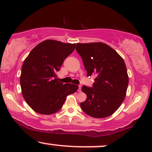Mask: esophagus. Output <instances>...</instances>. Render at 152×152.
<instances>
[{
  "label": "esophagus",
  "instance_id": "1",
  "mask_svg": "<svg viewBox=\"0 0 152 152\" xmlns=\"http://www.w3.org/2000/svg\"><path fill=\"white\" fill-rule=\"evenodd\" d=\"M78 92H81V85L78 86Z\"/></svg>",
  "mask_w": 152,
  "mask_h": 152
}]
</instances>
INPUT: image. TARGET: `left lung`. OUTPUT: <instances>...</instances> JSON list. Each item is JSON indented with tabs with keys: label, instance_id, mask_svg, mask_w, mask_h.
I'll use <instances>...</instances> for the list:
<instances>
[{
	"label": "left lung",
	"instance_id": "8db88e82",
	"mask_svg": "<svg viewBox=\"0 0 152 152\" xmlns=\"http://www.w3.org/2000/svg\"><path fill=\"white\" fill-rule=\"evenodd\" d=\"M87 76H96L93 86H83L87 98L81 109L89 116L104 118L119 108L126 96L129 78L123 58L115 50L102 42L77 43Z\"/></svg>",
	"mask_w": 152,
	"mask_h": 152
}]
</instances>
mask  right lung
Returning <instances> with one entry per match:
<instances>
[{"label": "right lung", "instance_id": "add662e5", "mask_svg": "<svg viewBox=\"0 0 152 152\" xmlns=\"http://www.w3.org/2000/svg\"><path fill=\"white\" fill-rule=\"evenodd\" d=\"M76 44L47 39L32 49L22 66L20 78L22 94L28 105L42 115L59 110L77 85L58 82L56 71L65 58L74 52Z\"/></svg>", "mask_w": 152, "mask_h": 152}]
</instances>
